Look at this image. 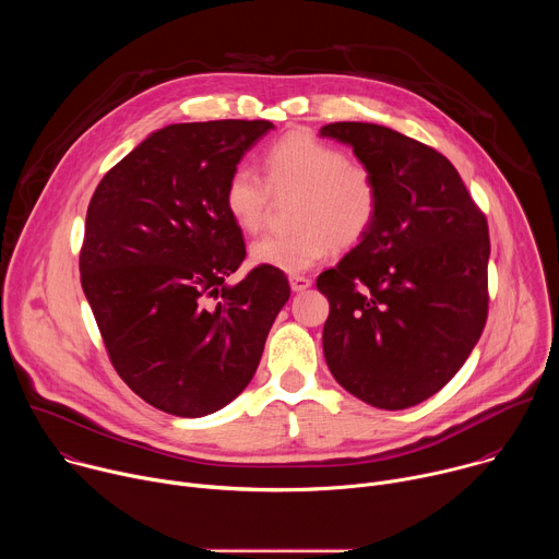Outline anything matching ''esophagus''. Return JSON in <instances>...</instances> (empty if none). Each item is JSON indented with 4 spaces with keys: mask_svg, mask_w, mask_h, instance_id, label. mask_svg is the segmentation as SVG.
Segmentation results:
<instances>
[{
    "mask_svg": "<svg viewBox=\"0 0 559 559\" xmlns=\"http://www.w3.org/2000/svg\"><path fill=\"white\" fill-rule=\"evenodd\" d=\"M309 285H311V281L307 276H289L292 292H305Z\"/></svg>",
    "mask_w": 559,
    "mask_h": 559,
    "instance_id": "1",
    "label": "esophagus"
}]
</instances>
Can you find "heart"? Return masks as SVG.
<instances>
[{
    "label": "heart",
    "mask_w": 559,
    "mask_h": 559,
    "mask_svg": "<svg viewBox=\"0 0 559 559\" xmlns=\"http://www.w3.org/2000/svg\"><path fill=\"white\" fill-rule=\"evenodd\" d=\"M265 181L248 166H236L223 190V203L243 231H257L274 194H298L292 210L294 229L265 234L250 246L254 265L298 274L328 257L332 248L349 250L371 231L380 210L376 173L349 162V154L305 130L274 141L263 156Z\"/></svg>",
    "instance_id": "b5f03b06"
}]
</instances>
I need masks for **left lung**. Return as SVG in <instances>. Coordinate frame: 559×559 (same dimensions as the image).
<instances>
[{"mask_svg":"<svg viewBox=\"0 0 559 559\" xmlns=\"http://www.w3.org/2000/svg\"><path fill=\"white\" fill-rule=\"evenodd\" d=\"M321 136L352 145L380 183L371 231L316 281L330 300L325 360L362 403L407 409L457 373L485 330L487 218L449 158L412 136L362 121Z\"/></svg>","mask_w":559,"mask_h":559,"instance_id":"8db88e82","label":"left lung"}]
</instances>
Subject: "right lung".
I'll return each mask as SVG.
<instances>
[{"label": "right lung", "instance_id": "1", "mask_svg": "<svg viewBox=\"0 0 559 559\" xmlns=\"http://www.w3.org/2000/svg\"><path fill=\"white\" fill-rule=\"evenodd\" d=\"M274 123L223 119L152 132L102 179L79 272L108 356L143 401L201 418L241 393L289 298L283 272L254 267L223 190Z\"/></svg>", "mask_w": 559, "mask_h": 559}]
</instances>
